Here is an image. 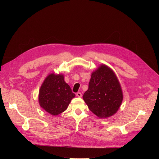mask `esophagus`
Here are the masks:
<instances>
[{"mask_svg": "<svg viewBox=\"0 0 159 159\" xmlns=\"http://www.w3.org/2000/svg\"><path fill=\"white\" fill-rule=\"evenodd\" d=\"M76 95H77V96L78 97H82V93H80V92L77 93H76Z\"/></svg>", "mask_w": 159, "mask_h": 159, "instance_id": "1", "label": "esophagus"}]
</instances>
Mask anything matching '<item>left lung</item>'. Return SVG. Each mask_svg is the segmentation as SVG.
Returning <instances> with one entry per match:
<instances>
[{"label": "left lung", "mask_w": 159, "mask_h": 159, "mask_svg": "<svg viewBox=\"0 0 159 159\" xmlns=\"http://www.w3.org/2000/svg\"><path fill=\"white\" fill-rule=\"evenodd\" d=\"M83 100L89 110L101 119L110 117L117 112L123 93L117 77L110 67L102 64L92 72Z\"/></svg>", "instance_id": "obj_1"}]
</instances>
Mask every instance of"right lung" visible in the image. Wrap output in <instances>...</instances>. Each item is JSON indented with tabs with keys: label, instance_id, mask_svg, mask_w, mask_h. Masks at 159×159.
I'll list each match as a JSON object with an SVG mask.
<instances>
[{
	"label": "right lung",
	"instance_id": "right-lung-1",
	"mask_svg": "<svg viewBox=\"0 0 159 159\" xmlns=\"http://www.w3.org/2000/svg\"><path fill=\"white\" fill-rule=\"evenodd\" d=\"M75 97L70 86L64 81V75L52 73L40 86L39 102L44 110L56 116L67 109Z\"/></svg>",
	"mask_w": 159,
	"mask_h": 159
}]
</instances>
